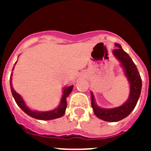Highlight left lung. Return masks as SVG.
I'll return each mask as SVG.
<instances>
[{
    "label": "left lung",
    "instance_id": "1",
    "mask_svg": "<svg viewBox=\"0 0 151 151\" xmlns=\"http://www.w3.org/2000/svg\"><path fill=\"white\" fill-rule=\"evenodd\" d=\"M116 48L113 50V55L121 63L125 76L130 84V93L127 101L120 106L111 109H104L97 105L94 94L91 92V106L96 116L107 122H118L127 117L135 107L141 91V78L135 64L129 54L123 50L120 45L115 44Z\"/></svg>",
    "mask_w": 151,
    "mask_h": 151
}]
</instances>
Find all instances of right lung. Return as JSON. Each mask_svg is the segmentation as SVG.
Returning a JSON list of instances; mask_svg holds the SVG:
<instances>
[{
	"instance_id": "1",
	"label": "right lung",
	"mask_w": 151,
	"mask_h": 151,
	"mask_svg": "<svg viewBox=\"0 0 151 151\" xmlns=\"http://www.w3.org/2000/svg\"><path fill=\"white\" fill-rule=\"evenodd\" d=\"M16 63H15L14 66H13V70L14 69ZM12 76H13V73L10 75V88H11L12 94L13 97L15 100L16 103L17 104L19 107L23 110L26 114L30 116L32 118L37 119H41V120H50V119H54L60 118V117L63 116L66 111V106H67V103H66V97L69 95V94L71 93L72 91L73 88V85H70L69 87H65L63 89V93L62 98H61L60 103L58 107L53 110H50V111H46V112H38V111H34V110H30L27 106H26V103L23 101L19 94L15 91V90L13 89V86H12Z\"/></svg>"
}]
</instances>
